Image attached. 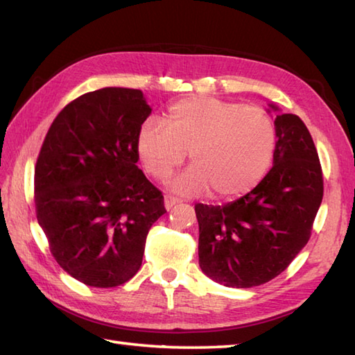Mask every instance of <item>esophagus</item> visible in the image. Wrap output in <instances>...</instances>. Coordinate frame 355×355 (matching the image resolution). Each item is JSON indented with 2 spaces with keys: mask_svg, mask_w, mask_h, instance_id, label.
I'll use <instances>...</instances> for the list:
<instances>
[{
  "mask_svg": "<svg viewBox=\"0 0 355 355\" xmlns=\"http://www.w3.org/2000/svg\"><path fill=\"white\" fill-rule=\"evenodd\" d=\"M180 201H182V200H180V198H177V197H172V196H166L164 197V207H166V209H172V207L173 206H175V205H178L180 203Z\"/></svg>",
  "mask_w": 355,
  "mask_h": 355,
  "instance_id": "obj_1",
  "label": "esophagus"
}]
</instances>
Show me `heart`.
<instances>
[{"label": "heart", "mask_w": 355, "mask_h": 355, "mask_svg": "<svg viewBox=\"0 0 355 355\" xmlns=\"http://www.w3.org/2000/svg\"><path fill=\"white\" fill-rule=\"evenodd\" d=\"M162 124L148 121L138 132L137 150L146 172L166 182L189 152L191 168L173 191L231 200L261 182L272 162L275 128L259 107L212 96H191L168 107Z\"/></svg>", "instance_id": "obj_1"}]
</instances>
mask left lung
<instances>
[{"label":"left lung","mask_w":355,"mask_h":355,"mask_svg":"<svg viewBox=\"0 0 355 355\" xmlns=\"http://www.w3.org/2000/svg\"><path fill=\"white\" fill-rule=\"evenodd\" d=\"M274 126L266 177L231 203L196 205L200 268L227 288L260 286L282 274L308 243L322 205V166L308 128L294 114L277 115Z\"/></svg>","instance_id":"left-lung-1"}]
</instances>
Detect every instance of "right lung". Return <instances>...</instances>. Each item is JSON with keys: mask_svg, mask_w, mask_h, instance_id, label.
<instances>
[{"mask_svg": "<svg viewBox=\"0 0 355 355\" xmlns=\"http://www.w3.org/2000/svg\"><path fill=\"white\" fill-rule=\"evenodd\" d=\"M152 112L141 90L103 87L55 118L35 166V207L58 265L114 288L141 266L163 196L138 169L137 138Z\"/></svg>", "mask_w": 355, "mask_h": 355, "instance_id": "right-lung-1", "label": "right lung"}]
</instances>
